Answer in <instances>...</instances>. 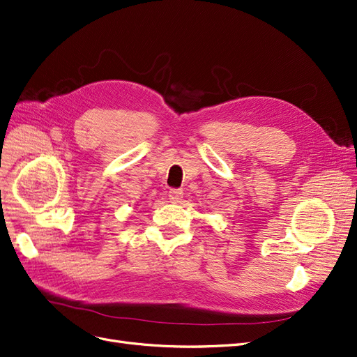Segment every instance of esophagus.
I'll return each mask as SVG.
<instances>
[{"mask_svg":"<svg viewBox=\"0 0 357 357\" xmlns=\"http://www.w3.org/2000/svg\"><path fill=\"white\" fill-rule=\"evenodd\" d=\"M169 200L170 202H181L182 200V197H183V192H182V190H170L169 191Z\"/></svg>","mask_w":357,"mask_h":357,"instance_id":"1","label":"esophagus"}]
</instances>
